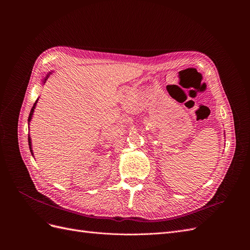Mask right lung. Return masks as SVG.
<instances>
[{"instance_id":"obj_1","label":"right lung","mask_w":250,"mask_h":250,"mask_svg":"<svg viewBox=\"0 0 250 250\" xmlns=\"http://www.w3.org/2000/svg\"><path fill=\"white\" fill-rule=\"evenodd\" d=\"M48 77V76H47ZM47 77H46V79H47ZM46 79H44V83H45V81H46ZM36 103H37V100L35 101V103H34V105H33V107L31 108V111H30V113H29V117H28V123L31 121V117H32V114H33V111H34V108H35V105H36ZM28 144H29V148H30V152H31V154H32V150H31V139H30V137L28 136ZM33 155V154H32Z\"/></svg>"}]
</instances>
